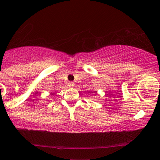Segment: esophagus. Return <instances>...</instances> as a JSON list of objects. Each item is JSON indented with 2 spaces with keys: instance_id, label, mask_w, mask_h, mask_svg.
Returning a JSON list of instances; mask_svg holds the SVG:
<instances>
[{
  "instance_id": "obj_1",
  "label": "esophagus",
  "mask_w": 160,
  "mask_h": 160,
  "mask_svg": "<svg viewBox=\"0 0 160 160\" xmlns=\"http://www.w3.org/2000/svg\"><path fill=\"white\" fill-rule=\"evenodd\" d=\"M68 86H70V87H73V86H74V82H69L68 83Z\"/></svg>"
}]
</instances>
